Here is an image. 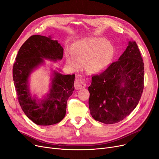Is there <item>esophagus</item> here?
Wrapping results in <instances>:
<instances>
[{"mask_svg":"<svg viewBox=\"0 0 159 159\" xmlns=\"http://www.w3.org/2000/svg\"><path fill=\"white\" fill-rule=\"evenodd\" d=\"M86 86V81L83 79H76L74 82V86L76 89L84 88Z\"/></svg>","mask_w":159,"mask_h":159,"instance_id":"obj_1","label":"esophagus"}]
</instances>
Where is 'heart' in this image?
Segmentation results:
<instances>
[{
	"label": "heart",
	"mask_w": 159,
	"mask_h": 159,
	"mask_svg": "<svg viewBox=\"0 0 159 159\" xmlns=\"http://www.w3.org/2000/svg\"><path fill=\"white\" fill-rule=\"evenodd\" d=\"M72 51L66 53L67 64L77 68L86 62V67L91 73H99L105 69L114 54L112 45L102 38L80 40Z\"/></svg>",
	"instance_id": "b5f03b06"
}]
</instances>
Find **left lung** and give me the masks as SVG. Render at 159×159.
Listing matches in <instances>:
<instances>
[{
    "label": "left lung",
    "mask_w": 159,
    "mask_h": 159,
    "mask_svg": "<svg viewBox=\"0 0 159 159\" xmlns=\"http://www.w3.org/2000/svg\"><path fill=\"white\" fill-rule=\"evenodd\" d=\"M144 64L135 41H129L118 60L93 75L89 108L93 118L105 124L118 123L130 114L141 98Z\"/></svg>",
    "instance_id": "obj_1"
}]
</instances>
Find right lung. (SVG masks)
Segmentation results:
<instances>
[{"instance_id": "1", "label": "right lung", "mask_w": 159, "mask_h": 159, "mask_svg": "<svg viewBox=\"0 0 159 159\" xmlns=\"http://www.w3.org/2000/svg\"><path fill=\"white\" fill-rule=\"evenodd\" d=\"M64 49L51 36H30L20 47L13 67L17 99L23 111L38 125H51L65 117L67 102L74 90L75 75H62L54 71L49 93L44 99L32 98L29 90V78L31 73L43 64V58L53 61L63 57Z\"/></svg>"}]
</instances>
